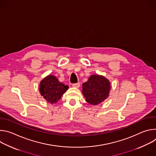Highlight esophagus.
<instances>
[{"label": "esophagus", "mask_w": 156, "mask_h": 156, "mask_svg": "<svg viewBox=\"0 0 156 156\" xmlns=\"http://www.w3.org/2000/svg\"><path fill=\"white\" fill-rule=\"evenodd\" d=\"M80 86V83H74L72 84V86L73 87H79Z\"/></svg>", "instance_id": "obj_1"}]
</instances>
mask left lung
<instances>
[{
    "label": "left lung",
    "instance_id": "left-lung-1",
    "mask_svg": "<svg viewBox=\"0 0 156 156\" xmlns=\"http://www.w3.org/2000/svg\"><path fill=\"white\" fill-rule=\"evenodd\" d=\"M82 88L86 101L91 105H98L108 98L110 83L102 75H93L83 84Z\"/></svg>",
    "mask_w": 156,
    "mask_h": 156
}]
</instances>
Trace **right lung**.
<instances>
[{"mask_svg": "<svg viewBox=\"0 0 156 156\" xmlns=\"http://www.w3.org/2000/svg\"><path fill=\"white\" fill-rule=\"evenodd\" d=\"M69 89L67 85L60 82L54 75H48L40 83L39 91L48 102L55 104Z\"/></svg>", "mask_w": 156, "mask_h": 156, "instance_id": "right-lung-1", "label": "right lung"}]
</instances>
